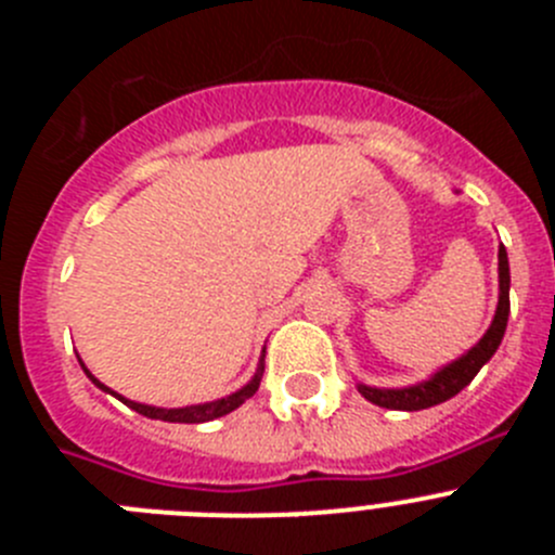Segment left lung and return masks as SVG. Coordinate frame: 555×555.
Instances as JSON below:
<instances>
[{
	"label": "left lung",
	"instance_id": "8db88e82",
	"mask_svg": "<svg viewBox=\"0 0 555 555\" xmlns=\"http://www.w3.org/2000/svg\"><path fill=\"white\" fill-rule=\"evenodd\" d=\"M498 269H500V300H498V311H494V320L489 325V331L483 333L478 345L467 352V356H461L459 361L448 364L444 370L436 372L430 380L425 384L409 386V389H372V386H358V391L370 400V403L380 405V409H395V411H423L430 409V405H439L450 397L459 395L464 386L473 380L475 375L480 372V366L487 364L489 358L494 356V350L503 341V333H506V322H508V255L506 247H500L498 253Z\"/></svg>",
	"mask_w": 555,
	"mask_h": 555
}]
</instances>
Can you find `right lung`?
I'll return each instance as SVG.
<instances>
[{
  "instance_id": "add662e5",
  "label": "right lung",
  "mask_w": 555,
  "mask_h": 555,
  "mask_svg": "<svg viewBox=\"0 0 555 555\" xmlns=\"http://www.w3.org/2000/svg\"><path fill=\"white\" fill-rule=\"evenodd\" d=\"M88 372V370H86ZM261 375H263V364L258 366V372H255V377L249 380L244 389H238L235 395L230 397H222V400H217V403H205V405H185V409H155V405H141V403H132V400H125V397H119L121 403L130 405L132 411H139V414L150 416V420H164V423H189V425H197V423H210V420H217V416H224L230 414V411H235L238 405L247 400V397H253L255 391H258V386H261ZM88 377L94 380L100 389L111 391L107 386H102L100 380H96L91 372H88Z\"/></svg>"
}]
</instances>
